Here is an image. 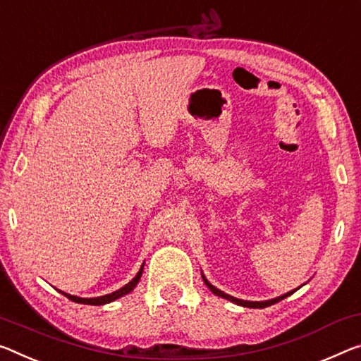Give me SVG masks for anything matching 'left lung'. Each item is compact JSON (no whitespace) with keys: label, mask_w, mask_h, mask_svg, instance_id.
I'll list each match as a JSON object with an SVG mask.
<instances>
[{"label":"left lung","mask_w":361,"mask_h":361,"mask_svg":"<svg viewBox=\"0 0 361 361\" xmlns=\"http://www.w3.org/2000/svg\"><path fill=\"white\" fill-rule=\"evenodd\" d=\"M202 279H204V283H205V286H207V288L212 290V293H214L215 295H219V297H223V299H226V300H231L233 304H238V305H243V307H249V308H265V307H270V305H273V304H276V302H279V300H283V299H286V297L288 295H290L294 293V290H290V293H286L284 295H279V297H276V299H271V300H265V302H250V300H241V299H236V297H233V295H228V294H225L223 293V290H220V289H216L215 286H212L207 279H205V276L202 274ZM299 289V288H297Z\"/></svg>","instance_id":"8db88e82"}]
</instances>
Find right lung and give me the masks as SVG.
<instances>
[{"label": "right lung", "mask_w": 361, "mask_h": 361, "mask_svg": "<svg viewBox=\"0 0 361 361\" xmlns=\"http://www.w3.org/2000/svg\"><path fill=\"white\" fill-rule=\"evenodd\" d=\"M142 267H145V265H141L140 271L136 273V276H135L133 279H131V281H130L128 284H125L123 288H120L118 290H116V293H112V294H106V295H101V297H91V299H83V297L71 295V294H67V293H62V290H59V293L64 294V295L67 297V299H71L72 302H77V304H85V305H104V304H109V302H114L116 299H120V297H123L125 294L131 293V290H133V289L136 288V284H138L141 274H142Z\"/></svg>", "instance_id": "add662e5"}]
</instances>
